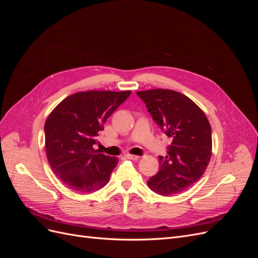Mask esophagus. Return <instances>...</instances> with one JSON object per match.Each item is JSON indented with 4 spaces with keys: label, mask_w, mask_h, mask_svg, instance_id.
Returning <instances> with one entry per match:
<instances>
[{
    "label": "esophagus",
    "mask_w": 258,
    "mask_h": 258,
    "mask_svg": "<svg viewBox=\"0 0 258 258\" xmlns=\"http://www.w3.org/2000/svg\"><path fill=\"white\" fill-rule=\"evenodd\" d=\"M126 158L131 159V160H139V159H140V156H137V155H131V154H127V155H126Z\"/></svg>",
    "instance_id": "34e87169"
}]
</instances>
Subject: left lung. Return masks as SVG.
I'll return each instance as SVG.
<instances>
[{"instance_id": "8db88e82", "label": "left lung", "mask_w": 258, "mask_h": 258, "mask_svg": "<svg viewBox=\"0 0 258 258\" xmlns=\"http://www.w3.org/2000/svg\"><path fill=\"white\" fill-rule=\"evenodd\" d=\"M160 129L172 138L159 171L147 181L152 190L171 196L188 188L205 173L212 154V132L201 108L174 90L138 91Z\"/></svg>"}]
</instances>
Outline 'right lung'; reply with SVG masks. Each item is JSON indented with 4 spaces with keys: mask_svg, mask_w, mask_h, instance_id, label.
I'll use <instances>...</instances> for the list:
<instances>
[{
    "mask_svg": "<svg viewBox=\"0 0 258 258\" xmlns=\"http://www.w3.org/2000/svg\"><path fill=\"white\" fill-rule=\"evenodd\" d=\"M131 91L90 90L67 97L45 122V147L49 165L69 188L91 192L110 179L118 158L95 150L99 132Z\"/></svg>",
    "mask_w": 258,
    "mask_h": 258,
    "instance_id": "obj_1",
    "label": "right lung"
}]
</instances>
